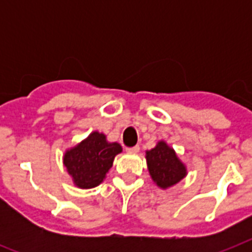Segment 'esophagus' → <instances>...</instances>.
Returning a JSON list of instances; mask_svg holds the SVG:
<instances>
[{
	"label": "esophagus",
	"instance_id": "obj_1",
	"mask_svg": "<svg viewBox=\"0 0 252 252\" xmlns=\"http://www.w3.org/2000/svg\"><path fill=\"white\" fill-rule=\"evenodd\" d=\"M126 152H128V153H132V154L138 153V152H140V146L136 145V146H133V148H126Z\"/></svg>",
	"mask_w": 252,
	"mask_h": 252
}]
</instances>
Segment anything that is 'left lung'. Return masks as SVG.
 Here are the masks:
<instances>
[{"mask_svg":"<svg viewBox=\"0 0 252 252\" xmlns=\"http://www.w3.org/2000/svg\"><path fill=\"white\" fill-rule=\"evenodd\" d=\"M145 158L150 178L162 189L174 187L187 176V166L165 140L158 141L153 149L146 150Z\"/></svg>","mask_w":252,"mask_h":252,"instance_id":"8db88e82","label":"left lung"}]
</instances>
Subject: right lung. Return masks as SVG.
<instances>
[{"instance_id":"1","label":"right lung","mask_w":252,"mask_h":252,"mask_svg":"<svg viewBox=\"0 0 252 252\" xmlns=\"http://www.w3.org/2000/svg\"><path fill=\"white\" fill-rule=\"evenodd\" d=\"M122 152L120 144L110 142L106 134L94 130L82 141L65 150L63 163L77 188L90 189L106 179L115 157Z\"/></svg>"}]
</instances>
